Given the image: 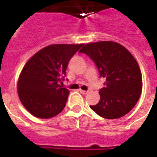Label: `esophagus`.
Listing matches in <instances>:
<instances>
[{"instance_id":"34e87169","label":"esophagus","mask_w":157,"mask_h":157,"mask_svg":"<svg viewBox=\"0 0 157 157\" xmlns=\"http://www.w3.org/2000/svg\"><path fill=\"white\" fill-rule=\"evenodd\" d=\"M79 91H80V93L82 94H87L90 92L89 90H79Z\"/></svg>"}]
</instances>
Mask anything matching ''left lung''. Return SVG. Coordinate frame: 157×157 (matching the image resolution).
<instances>
[{"label": "left lung", "instance_id": "obj_1", "mask_svg": "<svg viewBox=\"0 0 157 157\" xmlns=\"http://www.w3.org/2000/svg\"><path fill=\"white\" fill-rule=\"evenodd\" d=\"M90 58L104 77L105 87L99 90L100 100L90 106L106 119L124 117L135 106L142 92L139 66L129 50L119 43L98 41L86 44L80 50Z\"/></svg>", "mask_w": 157, "mask_h": 157}]
</instances>
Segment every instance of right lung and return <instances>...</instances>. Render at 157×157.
<instances>
[{
	"mask_svg": "<svg viewBox=\"0 0 157 157\" xmlns=\"http://www.w3.org/2000/svg\"><path fill=\"white\" fill-rule=\"evenodd\" d=\"M84 44H55L36 53L23 67L18 81L22 104L34 117L51 118L66 105L69 90L60 86L70 59Z\"/></svg>",
	"mask_w": 157,
	"mask_h": 157,
	"instance_id": "obj_1",
	"label": "right lung"
}]
</instances>
